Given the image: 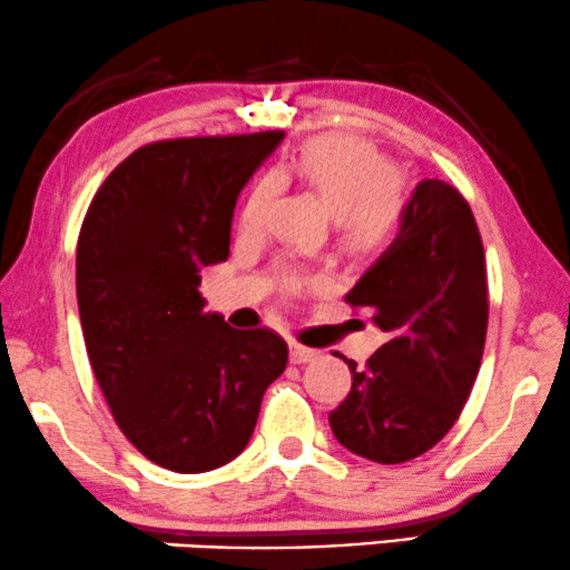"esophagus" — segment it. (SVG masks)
I'll list each match as a JSON object with an SVG mask.
<instances>
[{
  "instance_id": "34e87169",
  "label": "esophagus",
  "mask_w": 570,
  "mask_h": 570,
  "mask_svg": "<svg viewBox=\"0 0 570 570\" xmlns=\"http://www.w3.org/2000/svg\"><path fill=\"white\" fill-rule=\"evenodd\" d=\"M288 356H292V364H307L312 358H317V351L299 346V343H292V354Z\"/></svg>"
}]
</instances>
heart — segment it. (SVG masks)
Segmentation results:
<instances>
[{
	"instance_id": "b5f03b06",
	"label": "heart",
	"mask_w": 570,
	"mask_h": 570,
	"mask_svg": "<svg viewBox=\"0 0 570 570\" xmlns=\"http://www.w3.org/2000/svg\"><path fill=\"white\" fill-rule=\"evenodd\" d=\"M274 180L302 183L331 212L338 235L351 250H376L387 245L403 219V188L392 175L387 157L356 136H317L274 167ZM274 180L253 188L239 212V229L261 232L274 198ZM296 286V278H288Z\"/></svg>"
}]
</instances>
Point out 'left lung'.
<instances>
[{"instance_id": "obj_1", "label": "left lung", "mask_w": 570, "mask_h": 570, "mask_svg": "<svg viewBox=\"0 0 570 570\" xmlns=\"http://www.w3.org/2000/svg\"><path fill=\"white\" fill-rule=\"evenodd\" d=\"M384 331L327 415L338 442L372 462L415 460L444 439L475 384L488 331L485 253L460 190L421 180L397 237L346 294Z\"/></svg>"}]
</instances>
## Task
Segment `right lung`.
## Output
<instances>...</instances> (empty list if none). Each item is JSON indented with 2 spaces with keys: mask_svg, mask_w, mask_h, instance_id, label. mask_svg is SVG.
<instances>
[{
  "mask_svg": "<svg viewBox=\"0 0 570 570\" xmlns=\"http://www.w3.org/2000/svg\"><path fill=\"white\" fill-rule=\"evenodd\" d=\"M284 131L190 136L128 155L77 243L87 356L118 429L159 468L208 472L250 442L288 348L204 309L202 268L227 261L239 190Z\"/></svg>",
  "mask_w": 570,
  "mask_h": 570,
  "instance_id": "obj_1",
  "label": "right lung"
}]
</instances>
